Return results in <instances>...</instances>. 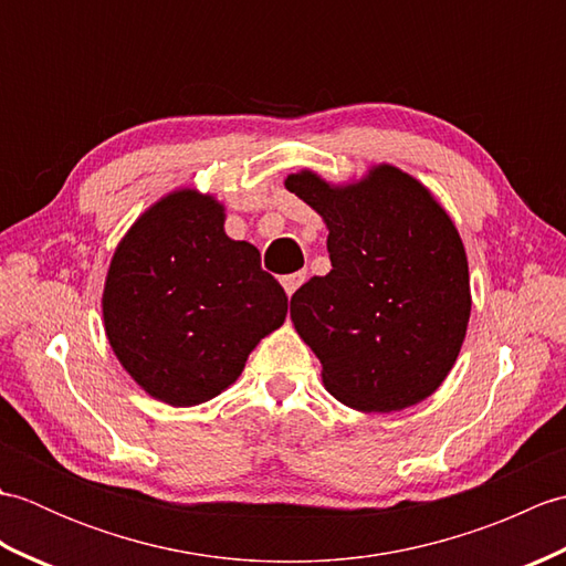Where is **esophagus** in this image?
<instances>
[{
    "label": "esophagus",
    "instance_id": "1",
    "mask_svg": "<svg viewBox=\"0 0 566 566\" xmlns=\"http://www.w3.org/2000/svg\"><path fill=\"white\" fill-rule=\"evenodd\" d=\"M304 280H306V272H292V274H284L282 276V286H284V292H286V296H292L298 286L304 284Z\"/></svg>",
    "mask_w": 566,
    "mask_h": 566
}]
</instances>
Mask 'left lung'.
<instances>
[{
    "label": "left lung",
    "instance_id": "1",
    "mask_svg": "<svg viewBox=\"0 0 566 566\" xmlns=\"http://www.w3.org/2000/svg\"><path fill=\"white\" fill-rule=\"evenodd\" d=\"M284 187L328 226L333 270L292 296L321 377L357 411H401L450 375L472 294L462 238L436 197L394 165L353 185L302 170Z\"/></svg>",
    "mask_w": 566,
    "mask_h": 566
}]
</instances>
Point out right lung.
Segmentation results:
<instances>
[{"mask_svg":"<svg viewBox=\"0 0 566 566\" xmlns=\"http://www.w3.org/2000/svg\"><path fill=\"white\" fill-rule=\"evenodd\" d=\"M223 203L197 189L155 201L128 228L106 272L104 331L140 389L197 406L240 377L286 318V294L260 252L223 231Z\"/></svg>","mask_w":566,"mask_h":566,"instance_id":"1","label":"right lung"}]
</instances>
